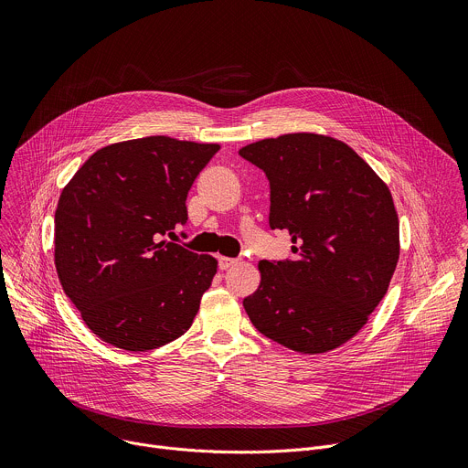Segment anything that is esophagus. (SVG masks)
I'll return each mask as SVG.
<instances>
[{"mask_svg":"<svg viewBox=\"0 0 468 468\" xmlns=\"http://www.w3.org/2000/svg\"><path fill=\"white\" fill-rule=\"evenodd\" d=\"M239 261L237 259H231V257H220L218 259V266H220V271H228V269H231V266H235Z\"/></svg>","mask_w":468,"mask_h":468,"instance_id":"obj_1","label":"esophagus"}]
</instances>
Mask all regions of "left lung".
<instances>
[{
	"label": "left lung",
	"mask_w": 468,
	"mask_h": 468,
	"mask_svg": "<svg viewBox=\"0 0 468 468\" xmlns=\"http://www.w3.org/2000/svg\"><path fill=\"white\" fill-rule=\"evenodd\" d=\"M271 183L272 229L291 235L294 259L261 261L244 298L251 324L300 354L350 341L383 300L399 255L388 186L345 143L289 133L239 150Z\"/></svg>",
	"instance_id": "1"
}]
</instances>
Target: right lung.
<instances>
[{
    "instance_id": "right-lung-1",
    "label": "right lung",
    "mask_w": 468,
    "mask_h": 468,
    "mask_svg": "<svg viewBox=\"0 0 468 468\" xmlns=\"http://www.w3.org/2000/svg\"><path fill=\"white\" fill-rule=\"evenodd\" d=\"M218 150L163 135L116 143L62 188L55 269L101 341L146 352L192 325L218 262L166 237L186 222V194Z\"/></svg>"
}]
</instances>
